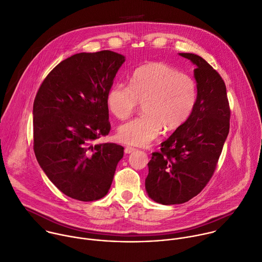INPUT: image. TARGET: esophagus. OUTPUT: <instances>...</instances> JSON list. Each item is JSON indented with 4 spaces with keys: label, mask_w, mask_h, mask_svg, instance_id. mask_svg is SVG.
<instances>
[{
    "label": "esophagus",
    "mask_w": 262,
    "mask_h": 262,
    "mask_svg": "<svg viewBox=\"0 0 262 262\" xmlns=\"http://www.w3.org/2000/svg\"><path fill=\"white\" fill-rule=\"evenodd\" d=\"M135 149H136L135 147H132V146H126V147H125V152H126V154H130V152L134 151Z\"/></svg>",
    "instance_id": "obj_1"
}]
</instances>
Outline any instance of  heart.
I'll return each instance as SVG.
<instances>
[{"label": "heart", "instance_id": "1", "mask_svg": "<svg viewBox=\"0 0 262 262\" xmlns=\"http://www.w3.org/2000/svg\"><path fill=\"white\" fill-rule=\"evenodd\" d=\"M197 101L195 80L178 69L159 62L138 67L130 85L116 82L110 89L106 103L119 120L129 118L142 103L141 117L122 124L118 129L121 142L144 146L158 137L162 128L173 131L186 123Z\"/></svg>", "mask_w": 262, "mask_h": 262}]
</instances>
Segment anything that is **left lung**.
Masks as SVG:
<instances>
[{
    "label": "left lung",
    "mask_w": 262,
    "mask_h": 262,
    "mask_svg": "<svg viewBox=\"0 0 262 262\" xmlns=\"http://www.w3.org/2000/svg\"><path fill=\"white\" fill-rule=\"evenodd\" d=\"M196 65L197 101L184 125L151 154L145 190L156 202L180 204L212 179L229 133L230 107L221 75L201 57L180 54Z\"/></svg>",
    "instance_id": "obj_1"
}]
</instances>
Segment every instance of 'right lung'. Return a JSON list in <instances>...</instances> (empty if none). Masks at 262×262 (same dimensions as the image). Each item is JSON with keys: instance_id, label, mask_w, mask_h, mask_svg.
I'll return each mask as SVG.
<instances>
[{"instance_id": "1", "label": "right lung", "mask_w": 262, "mask_h": 262, "mask_svg": "<svg viewBox=\"0 0 262 262\" xmlns=\"http://www.w3.org/2000/svg\"><path fill=\"white\" fill-rule=\"evenodd\" d=\"M125 57L80 52L42 81L33 105L34 151L47 178L65 195L98 200L112 186L124 147L94 144L111 131L106 96Z\"/></svg>"}]
</instances>
